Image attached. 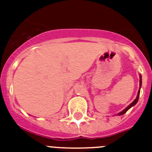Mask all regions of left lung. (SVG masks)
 <instances>
[{"label":"left lung","instance_id":"obj_1","mask_svg":"<svg viewBox=\"0 0 152 152\" xmlns=\"http://www.w3.org/2000/svg\"><path fill=\"white\" fill-rule=\"evenodd\" d=\"M139 85H140V88H139V92H138V95H137L136 98H135V100H134V101L132 102V103L131 104H130V105H129L128 107H126V108L124 110H123V111H122V112L119 113H118L117 115H119V116H121V115H123V114L126 113L127 112V111H128L129 110V109L131 108L132 107H133L134 105H135V104H136V103H137V102H138V100H139V94H140V88H141V86H142V75H140V80H139Z\"/></svg>","mask_w":152,"mask_h":152}]
</instances>
